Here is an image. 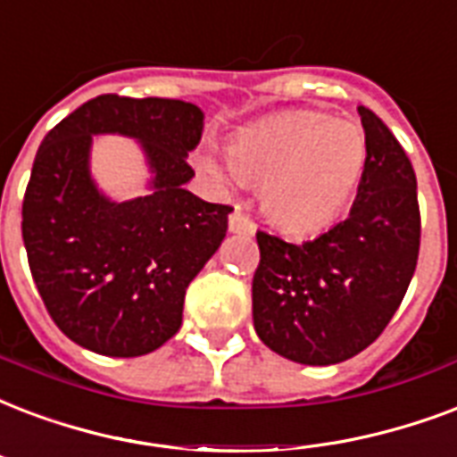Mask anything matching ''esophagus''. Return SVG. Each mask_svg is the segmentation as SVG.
I'll use <instances>...</instances> for the list:
<instances>
[{
	"label": "esophagus",
	"mask_w": 457,
	"mask_h": 457,
	"mask_svg": "<svg viewBox=\"0 0 457 457\" xmlns=\"http://www.w3.org/2000/svg\"><path fill=\"white\" fill-rule=\"evenodd\" d=\"M253 229H256V225H253L252 218L237 205L235 211H232V215H229V232H237V235H253Z\"/></svg>",
	"instance_id": "1"
}]
</instances>
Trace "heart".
I'll use <instances>...</instances> for the list:
<instances>
[{
    "label": "heart",
    "instance_id": "1",
    "mask_svg": "<svg viewBox=\"0 0 457 457\" xmlns=\"http://www.w3.org/2000/svg\"><path fill=\"white\" fill-rule=\"evenodd\" d=\"M367 136L357 121L326 112H285L244 129L228 148L237 179L263 187V204L278 225L313 232L350 204L367 167ZM201 170L225 177L213 158Z\"/></svg>",
    "mask_w": 457,
    "mask_h": 457
}]
</instances>
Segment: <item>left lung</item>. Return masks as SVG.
Masks as SVG:
<instances>
[{"instance_id":"obj_1","label":"left lung","mask_w":457,"mask_h":457,"mask_svg":"<svg viewBox=\"0 0 457 457\" xmlns=\"http://www.w3.org/2000/svg\"><path fill=\"white\" fill-rule=\"evenodd\" d=\"M367 167L353 211L312 242L256 232L253 328L285 360L328 367L360 354L398 312L420 256L412 162L369 107H360Z\"/></svg>"}]
</instances>
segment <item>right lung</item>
<instances>
[{
  "label": "right lung",
  "mask_w": 457,
  "mask_h": 457,
  "mask_svg": "<svg viewBox=\"0 0 457 457\" xmlns=\"http://www.w3.org/2000/svg\"><path fill=\"white\" fill-rule=\"evenodd\" d=\"M204 131L196 104L97 96L64 117L35 155L23 196V244L45 309L66 337L107 357H141L182 326L187 287L228 232L232 205L184 189ZM93 133L138 137L148 197L114 204L87 174Z\"/></svg>",
  "instance_id": "add662e5"
}]
</instances>
